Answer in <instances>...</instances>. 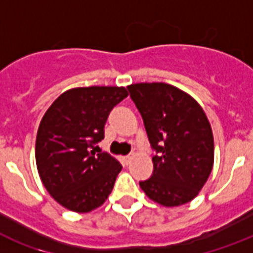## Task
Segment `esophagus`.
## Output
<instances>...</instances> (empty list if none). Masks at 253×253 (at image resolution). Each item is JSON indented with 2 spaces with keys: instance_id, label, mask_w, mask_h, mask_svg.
Instances as JSON below:
<instances>
[{
  "instance_id": "1",
  "label": "esophagus",
  "mask_w": 253,
  "mask_h": 253,
  "mask_svg": "<svg viewBox=\"0 0 253 253\" xmlns=\"http://www.w3.org/2000/svg\"><path fill=\"white\" fill-rule=\"evenodd\" d=\"M132 159H134V154L127 155V156H123L122 160H123V163H125V164H126V166H127V164H130Z\"/></svg>"
}]
</instances>
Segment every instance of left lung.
<instances>
[{
    "mask_svg": "<svg viewBox=\"0 0 253 253\" xmlns=\"http://www.w3.org/2000/svg\"><path fill=\"white\" fill-rule=\"evenodd\" d=\"M156 152L152 176L139 185L155 202L172 208L188 204L208 181L214 139L196 99L173 85L140 83L127 86Z\"/></svg>",
    "mask_w": 253,
    "mask_h": 253,
    "instance_id": "1",
    "label": "left lung"
}]
</instances>
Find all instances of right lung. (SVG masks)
Returning <instances> with one entry per match:
<instances>
[{
  "label": "right lung",
  "mask_w": 253,
  "mask_h": 253,
  "mask_svg": "<svg viewBox=\"0 0 253 253\" xmlns=\"http://www.w3.org/2000/svg\"><path fill=\"white\" fill-rule=\"evenodd\" d=\"M128 93L123 86L75 87L45 111L38 128L35 159L42 182L61 206L89 212L107 200L122 166L95 154L106 119Z\"/></svg>",
  "instance_id": "right-lung-1"
}]
</instances>
